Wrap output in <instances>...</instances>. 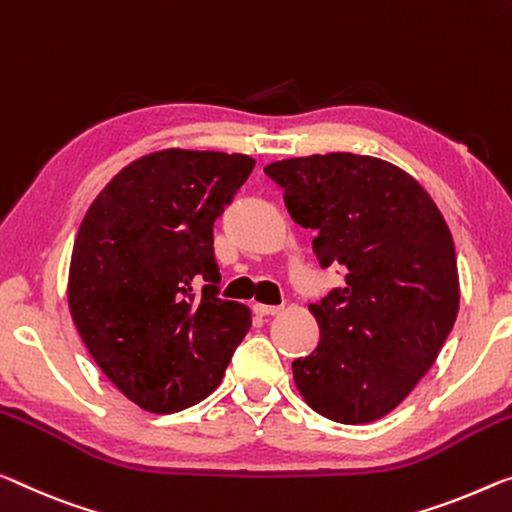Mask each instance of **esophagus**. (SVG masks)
I'll list each match as a JSON object with an SVG mask.
<instances>
[{
	"label": "esophagus",
	"mask_w": 512,
	"mask_h": 512,
	"mask_svg": "<svg viewBox=\"0 0 512 512\" xmlns=\"http://www.w3.org/2000/svg\"><path fill=\"white\" fill-rule=\"evenodd\" d=\"M254 309H256L258 316H263V318H274V316H279V313L283 311V306H272V304H256Z\"/></svg>",
	"instance_id": "obj_1"
}]
</instances>
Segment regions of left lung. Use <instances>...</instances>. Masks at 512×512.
Instances as JSON below:
<instances>
[{"label":"left lung","mask_w":512,"mask_h":512,"mask_svg":"<svg viewBox=\"0 0 512 512\" xmlns=\"http://www.w3.org/2000/svg\"><path fill=\"white\" fill-rule=\"evenodd\" d=\"M265 174L283 187L290 217L316 229L320 265L348 270L343 288L309 306L320 343L293 361L295 387L325 419H382L430 371L458 318L444 215L419 180L373 155L290 157Z\"/></svg>","instance_id":"8db88e82"}]
</instances>
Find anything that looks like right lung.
<instances>
[{"mask_svg": "<svg viewBox=\"0 0 512 512\" xmlns=\"http://www.w3.org/2000/svg\"><path fill=\"white\" fill-rule=\"evenodd\" d=\"M254 164L164 148L123 167L86 210L70 256V316L100 371L141 410L201 403L249 332V306L217 295L212 224Z\"/></svg>", "mask_w": 512, "mask_h": 512, "instance_id": "1", "label": "right lung"}]
</instances>
